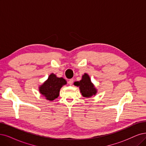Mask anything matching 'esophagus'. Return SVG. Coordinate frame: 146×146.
I'll list each match as a JSON object with an SVG mask.
<instances>
[{
    "label": "esophagus",
    "instance_id": "esophagus-1",
    "mask_svg": "<svg viewBox=\"0 0 146 146\" xmlns=\"http://www.w3.org/2000/svg\"><path fill=\"white\" fill-rule=\"evenodd\" d=\"M73 81H74L73 79H70L69 80V81H68L69 85H72L73 84Z\"/></svg>",
    "mask_w": 146,
    "mask_h": 146
}]
</instances>
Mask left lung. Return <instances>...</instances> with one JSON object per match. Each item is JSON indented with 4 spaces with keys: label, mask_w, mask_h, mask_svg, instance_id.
<instances>
[{
    "label": "left lung",
    "mask_w": 146,
    "mask_h": 146,
    "mask_svg": "<svg viewBox=\"0 0 146 146\" xmlns=\"http://www.w3.org/2000/svg\"><path fill=\"white\" fill-rule=\"evenodd\" d=\"M74 85L79 86L80 93L84 97L86 98H90L93 95H95L97 92V90L91 82L89 76L86 73L82 76V80L79 82H74Z\"/></svg>",
    "instance_id": "8db88e82"
}]
</instances>
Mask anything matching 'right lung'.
<instances>
[{"label":"right lung","instance_id":"1","mask_svg":"<svg viewBox=\"0 0 146 146\" xmlns=\"http://www.w3.org/2000/svg\"><path fill=\"white\" fill-rule=\"evenodd\" d=\"M66 80L62 78H57L55 74H51L48 79L40 87V91L46 99L53 100L59 96V90L66 84Z\"/></svg>","mask_w":146,"mask_h":146}]
</instances>
